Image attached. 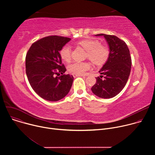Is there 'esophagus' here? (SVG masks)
<instances>
[{
  "mask_svg": "<svg viewBox=\"0 0 155 155\" xmlns=\"http://www.w3.org/2000/svg\"><path fill=\"white\" fill-rule=\"evenodd\" d=\"M74 77H84V75H78V74H72Z\"/></svg>",
  "mask_w": 155,
  "mask_h": 155,
  "instance_id": "34e87169",
  "label": "esophagus"
}]
</instances>
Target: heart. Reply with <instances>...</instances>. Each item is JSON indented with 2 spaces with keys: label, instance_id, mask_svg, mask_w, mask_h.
<instances>
[{
  "label": "heart",
  "instance_id": "heart-1",
  "mask_svg": "<svg viewBox=\"0 0 155 155\" xmlns=\"http://www.w3.org/2000/svg\"><path fill=\"white\" fill-rule=\"evenodd\" d=\"M77 44L87 51L86 57L88 58L93 63L96 65H102L107 60L110 50L107 45L105 44H101L99 41L94 38H85L80 40ZM59 54L61 59L65 61L69 62L71 59V48L69 45H66L64 46L59 51ZM91 68L90 63L86 62H76L71 64L68 69L69 72L83 75L86 71Z\"/></svg>",
  "mask_w": 155,
  "mask_h": 155
}]
</instances>
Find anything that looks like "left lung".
Masks as SVG:
<instances>
[{
  "instance_id": "obj_1",
  "label": "left lung",
  "mask_w": 155,
  "mask_h": 155,
  "mask_svg": "<svg viewBox=\"0 0 155 155\" xmlns=\"http://www.w3.org/2000/svg\"><path fill=\"white\" fill-rule=\"evenodd\" d=\"M104 36L109 46L110 54L107 61L99 71L100 77L91 87L92 92L97 96L112 98L119 94L125 86L131 69V58L126 43L115 35L99 34ZM104 77V79L101 78Z\"/></svg>"
}]
</instances>
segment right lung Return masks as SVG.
I'll use <instances>...</instances> for the list:
<instances>
[{
    "instance_id": "obj_1",
    "label": "right lung",
    "mask_w": 155,
    "mask_h": 155,
    "mask_svg": "<svg viewBox=\"0 0 155 155\" xmlns=\"http://www.w3.org/2000/svg\"><path fill=\"white\" fill-rule=\"evenodd\" d=\"M71 39L58 35L42 38L32 43L26 56V73L34 91L41 98L58 101L67 95L74 77L64 74L59 51ZM62 75L58 77V74Z\"/></svg>"
}]
</instances>
